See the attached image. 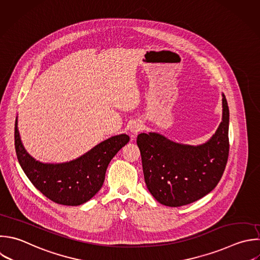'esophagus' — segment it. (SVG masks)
<instances>
[{"label":"esophagus","instance_id":"esophagus-1","mask_svg":"<svg viewBox=\"0 0 260 260\" xmlns=\"http://www.w3.org/2000/svg\"><path fill=\"white\" fill-rule=\"evenodd\" d=\"M142 129V125L138 122H134L131 127H130V131L133 133V134H137L140 130Z\"/></svg>","mask_w":260,"mask_h":260}]
</instances>
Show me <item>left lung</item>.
Returning <instances> with one entry per match:
<instances>
[{
	"mask_svg": "<svg viewBox=\"0 0 260 260\" xmlns=\"http://www.w3.org/2000/svg\"><path fill=\"white\" fill-rule=\"evenodd\" d=\"M229 107L222 93L221 122L205 143L181 144L152 132L137 136L144 181L159 203L171 207L186 205L215 188L229 156Z\"/></svg>",
	"mask_w": 260,
	"mask_h": 260,
	"instance_id": "1",
	"label": "left lung"
}]
</instances>
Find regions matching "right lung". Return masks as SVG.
Listing matches in <instances>:
<instances>
[{"mask_svg": "<svg viewBox=\"0 0 260 260\" xmlns=\"http://www.w3.org/2000/svg\"><path fill=\"white\" fill-rule=\"evenodd\" d=\"M15 121V149L18 161L34 186L50 200L76 206L91 199L102 188L111 159L130 140L127 134L113 136L85 154L62 164H44L25 150Z\"/></svg>", "mask_w": 260, "mask_h": 260, "instance_id": "1", "label": "right lung"}]
</instances>
